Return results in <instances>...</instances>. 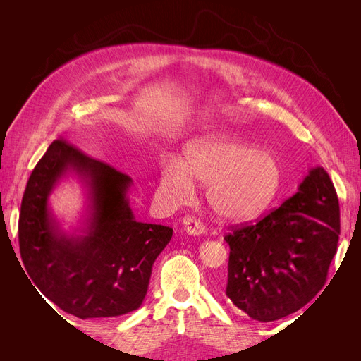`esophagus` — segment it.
<instances>
[{
	"mask_svg": "<svg viewBox=\"0 0 361 361\" xmlns=\"http://www.w3.org/2000/svg\"><path fill=\"white\" fill-rule=\"evenodd\" d=\"M182 226H183V231L187 235H191V236H200L204 233V226L199 221L195 220L194 216H185L182 220Z\"/></svg>",
	"mask_w": 361,
	"mask_h": 361,
	"instance_id": "obj_1",
	"label": "esophagus"
}]
</instances>
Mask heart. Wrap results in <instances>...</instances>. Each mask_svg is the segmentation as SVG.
<instances>
[{
    "label": "heart",
    "mask_w": 361,
    "mask_h": 361,
    "mask_svg": "<svg viewBox=\"0 0 361 361\" xmlns=\"http://www.w3.org/2000/svg\"><path fill=\"white\" fill-rule=\"evenodd\" d=\"M195 180L206 183V200L226 220H250L274 200L281 183L279 159L268 150L231 135L191 141L180 159L162 166L159 192L171 204L190 200Z\"/></svg>",
    "instance_id": "obj_1"
}]
</instances>
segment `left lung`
I'll return each mask as SVG.
<instances>
[{
  "label": "left lung",
  "instance_id": "8db88e82",
  "mask_svg": "<svg viewBox=\"0 0 361 361\" xmlns=\"http://www.w3.org/2000/svg\"><path fill=\"white\" fill-rule=\"evenodd\" d=\"M338 235L337 194L318 166L280 207L224 238L231 247L226 295L259 322L295 313L325 285Z\"/></svg>",
  "mask_w": 361,
  "mask_h": 361
}]
</instances>
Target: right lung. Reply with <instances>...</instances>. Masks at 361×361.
Returning a JSON list of instances; mask_svg holds the SVG:
<instances>
[{"label":"right lung","mask_w":361,"mask_h":361,"mask_svg":"<svg viewBox=\"0 0 361 361\" xmlns=\"http://www.w3.org/2000/svg\"><path fill=\"white\" fill-rule=\"evenodd\" d=\"M76 176L86 188L80 226L64 231L49 206L56 185ZM133 179L56 140L32 170L20 204L19 250L30 279L48 300L76 318H116L137 310L152 267L173 228L135 220ZM31 283V285H32Z\"/></svg>","instance_id":"add662e5"}]
</instances>
